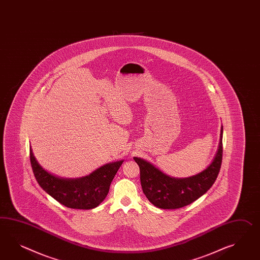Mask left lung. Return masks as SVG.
Wrapping results in <instances>:
<instances>
[{
	"mask_svg": "<svg viewBox=\"0 0 260 260\" xmlns=\"http://www.w3.org/2000/svg\"><path fill=\"white\" fill-rule=\"evenodd\" d=\"M222 158V126L215 157L202 172L189 177L167 176L144 158L134 157L140 167L142 189L149 202L164 209H180L202 197L215 182Z\"/></svg>",
	"mask_w": 260,
	"mask_h": 260,
	"instance_id": "left-lung-1",
	"label": "left lung"
}]
</instances>
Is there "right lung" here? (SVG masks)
Masks as SVG:
<instances>
[{
	"label": "right lung",
	"instance_id": "right-lung-1",
	"mask_svg": "<svg viewBox=\"0 0 260 260\" xmlns=\"http://www.w3.org/2000/svg\"><path fill=\"white\" fill-rule=\"evenodd\" d=\"M30 160L39 186L67 208L76 209L98 207L107 197L110 185L124 161L122 159L102 165L85 177L63 178L46 171L38 164L31 146Z\"/></svg>",
	"mask_w": 260,
	"mask_h": 260
}]
</instances>
